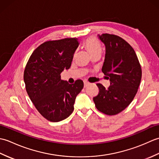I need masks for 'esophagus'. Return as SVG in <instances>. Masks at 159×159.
<instances>
[{"label": "esophagus", "mask_w": 159, "mask_h": 159, "mask_svg": "<svg viewBox=\"0 0 159 159\" xmlns=\"http://www.w3.org/2000/svg\"><path fill=\"white\" fill-rule=\"evenodd\" d=\"M83 83H84V87H86L89 84V83L87 81V80H83Z\"/></svg>", "instance_id": "1"}]
</instances>
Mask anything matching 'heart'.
<instances>
[{
    "label": "heart",
    "instance_id": "b5f03b06",
    "mask_svg": "<svg viewBox=\"0 0 159 159\" xmlns=\"http://www.w3.org/2000/svg\"><path fill=\"white\" fill-rule=\"evenodd\" d=\"M84 44L92 56L96 54H101L102 52V47H101L100 43L93 37L87 38L84 42Z\"/></svg>",
    "mask_w": 159,
    "mask_h": 159
}]
</instances>
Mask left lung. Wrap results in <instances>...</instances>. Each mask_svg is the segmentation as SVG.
I'll return each mask as SVG.
<instances>
[{"label":"left lung","instance_id":"obj_1","mask_svg":"<svg viewBox=\"0 0 159 159\" xmlns=\"http://www.w3.org/2000/svg\"><path fill=\"white\" fill-rule=\"evenodd\" d=\"M98 36L106 47L102 71L109 76L111 85L106 89L97 83L99 93L93 100L99 111L114 116L126 109L134 99L142 71L133 47L124 39L108 33Z\"/></svg>","mask_w":159,"mask_h":159}]
</instances>
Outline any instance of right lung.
I'll list each match as a JSON object with an SVG mask.
<instances>
[{"instance_id":"obj_1","label":"right lung","mask_w":159,"mask_h":159,"mask_svg":"<svg viewBox=\"0 0 159 159\" xmlns=\"http://www.w3.org/2000/svg\"><path fill=\"white\" fill-rule=\"evenodd\" d=\"M79 44L77 38L46 42L33 52L26 65V92L38 112L50 121L69 117L76 97L83 88L80 79L73 84L61 79V73L70 67Z\"/></svg>"}]
</instances>
